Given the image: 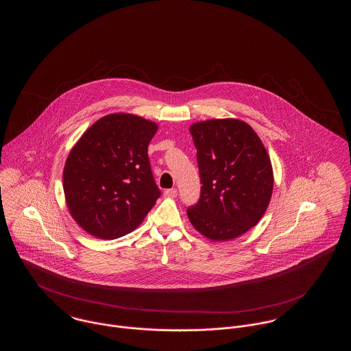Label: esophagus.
<instances>
[{
	"instance_id": "34e87169",
	"label": "esophagus",
	"mask_w": 351,
	"mask_h": 351,
	"mask_svg": "<svg viewBox=\"0 0 351 351\" xmlns=\"http://www.w3.org/2000/svg\"><path fill=\"white\" fill-rule=\"evenodd\" d=\"M165 196H167V197H176V196H178V191H176V188H169V189H166V191H165Z\"/></svg>"
}]
</instances>
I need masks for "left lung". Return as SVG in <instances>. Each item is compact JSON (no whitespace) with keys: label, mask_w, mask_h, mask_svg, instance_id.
<instances>
[{"label":"left lung","mask_w":351,"mask_h":351,"mask_svg":"<svg viewBox=\"0 0 351 351\" xmlns=\"http://www.w3.org/2000/svg\"><path fill=\"white\" fill-rule=\"evenodd\" d=\"M197 149L200 199L186 209L191 223L213 241L246 233L265 215L274 175L256 133L239 119H209L192 125Z\"/></svg>","instance_id":"obj_1"}]
</instances>
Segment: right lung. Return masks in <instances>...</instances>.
<instances>
[{
  "label": "right lung",
  "mask_w": 351,
  "mask_h": 351,
  "mask_svg": "<svg viewBox=\"0 0 351 351\" xmlns=\"http://www.w3.org/2000/svg\"><path fill=\"white\" fill-rule=\"evenodd\" d=\"M158 130L143 118L116 113L100 118L68 155L63 188L69 212L85 232L116 239L147 216L162 195L147 147Z\"/></svg>",
  "instance_id": "add662e5"
}]
</instances>
